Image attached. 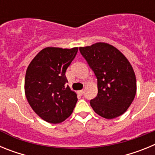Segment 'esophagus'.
<instances>
[{
    "instance_id": "obj_1",
    "label": "esophagus",
    "mask_w": 155,
    "mask_h": 155,
    "mask_svg": "<svg viewBox=\"0 0 155 155\" xmlns=\"http://www.w3.org/2000/svg\"><path fill=\"white\" fill-rule=\"evenodd\" d=\"M83 93H84V90H80V91H78V94H80V95L83 94Z\"/></svg>"
}]
</instances>
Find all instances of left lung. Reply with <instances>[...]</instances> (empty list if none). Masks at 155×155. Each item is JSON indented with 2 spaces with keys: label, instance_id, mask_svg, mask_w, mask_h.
<instances>
[{
  "label": "left lung",
  "instance_id": "8db88e82",
  "mask_svg": "<svg viewBox=\"0 0 155 155\" xmlns=\"http://www.w3.org/2000/svg\"><path fill=\"white\" fill-rule=\"evenodd\" d=\"M79 50L97 78L98 94L90 101L93 110L109 120L124 114L137 92L136 76L130 63L118 49L105 42Z\"/></svg>",
  "mask_w": 155,
  "mask_h": 155
}]
</instances>
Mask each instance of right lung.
I'll use <instances>...</instances> for the list:
<instances>
[{
	"mask_svg": "<svg viewBox=\"0 0 155 155\" xmlns=\"http://www.w3.org/2000/svg\"><path fill=\"white\" fill-rule=\"evenodd\" d=\"M78 50V47L44 48L27 68L25 96L34 112L48 123H62L76 105L77 94L65 86L68 82L65 73Z\"/></svg>",
	"mask_w": 155,
	"mask_h": 155,
	"instance_id": "add662e5",
	"label": "right lung"
}]
</instances>
